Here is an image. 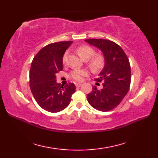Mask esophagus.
<instances>
[{
	"mask_svg": "<svg viewBox=\"0 0 158 158\" xmlns=\"http://www.w3.org/2000/svg\"><path fill=\"white\" fill-rule=\"evenodd\" d=\"M75 85H76L77 88H79V87H81L82 85V84H81V83H75Z\"/></svg>",
	"mask_w": 158,
	"mask_h": 158,
	"instance_id": "1",
	"label": "esophagus"
}]
</instances>
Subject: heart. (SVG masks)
Wrapping results in <instances>:
<instances>
[{
	"instance_id": "obj_1",
	"label": "heart",
	"mask_w": 158,
	"mask_h": 158,
	"mask_svg": "<svg viewBox=\"0 0 158 158\" xmlns=\"http://www.w3.org/2000/svg\"><path fill=\"white\" fill-rule=\"evenodd\" d=\"M77 52L79 56L84 60H88L94 55V50L91 47L83 45L77 49ZM68 53L66 52L63 56L62 62L65 63L66 61ZM89 66L93 70H98L102 68L104 65V58L102 56L97 55L94 56L89 60ZM88 75V71L85 69H75L70 73V77L77 81H80L83 79V77Z\"/></svg>"
}]
</instances>
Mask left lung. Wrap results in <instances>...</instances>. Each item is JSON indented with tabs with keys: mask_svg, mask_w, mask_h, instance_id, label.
Listing matches in <instances>:
<instances>
[{
	"mask_svg": "<svg viewBox=\"0 0 158 158\" xmlns=\"http://www.w3.org/2000/svg\"><path fill=\"white\" fill-rule=\"evenodd\" d=\"M85 41L100 50L105 60V65L96 79L102 81V88L94 86L87 99L95 109L109 111L115 108L128 92L131 81L128 58L122 48L111 41L86 39Z\"/></svg>",
	"mask_w": 158,
	"mask_h": 158,
	"instance_id": "1",
	"label": "left lung"
}]
</instances>
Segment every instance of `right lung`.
<instances>
[{
    "mask_svg": "<svg viewBox=\"0 0 158 158\" xmlns=\"http://www.w3.org/2000/svg\"><path fill=\"white\" fill-rule=\"evenodd\" d=\"M72 43L49 44L40 50L32 62L30 88L39 105L49 112H59L66 108L75 92L74 83L62 87L56 81V74L63 69V56Z\"/></svg>",
    "mask_w": 158,
    "mask_h": 158,
    "instance_id": "add662e5",
    "label": "right lung"
}]
</instances>
